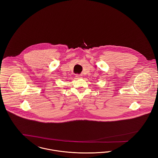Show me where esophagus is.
Segmentation results:
<instances>
[{
    "label": "esophagus",
    "mask_w": 158,
    "mask_h": 158,
    "mask_svg": "<svg viewBox=\"0 0 158 158\" xmlns=\"http://www.w3.org/2000/svg\"><path fill=\"white\" fill-rule=\"evenodd\" d=\"M76 77L77 79H80V78H82V76L77 74V75H76Z\"/></svg>",
    "instance_id": "esophagus-1"
}]
</instances>
